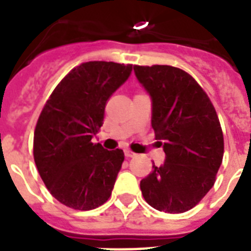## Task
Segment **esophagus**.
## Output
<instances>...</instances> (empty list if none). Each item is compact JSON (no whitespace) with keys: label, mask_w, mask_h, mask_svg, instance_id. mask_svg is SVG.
Here are the masks:
<instances>
[{"label":"esophagus","mask_w":251,"mask_h":251,"mask_svg":"<svg viewBox=\"0 0 251 251\" xmlns=\"http://www.w3.org/2000/svg\"><path fill=\"white\" fill-rule=\"evenodd\" d=\"M125 156L126 157H134V156H135V153H134V152H131V151H129V150H125Z\"/></svg>","instance_id":"1"}]
</instances>
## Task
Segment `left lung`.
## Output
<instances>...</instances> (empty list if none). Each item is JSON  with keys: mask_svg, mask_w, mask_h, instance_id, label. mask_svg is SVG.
Returning <instances> with one entry per match:
<instances>
[{"mask_svg": "<svg viewBox=\"0 0 251 251\" xmlns=\"http://www.w3.org/2000/svg\"><path fill=\"white\" fill-rule=\"evenodd\" d=\"M152 101V127L165 162L140 180L143 197L156 210L192 209L211 189L225 142L217 112L192 76L170 66L134 67Z\"/></svg>", "mask_w": 251, "mask_h": 251, "instance_id": "obj_1", "label": "left lung"}]
</instances>
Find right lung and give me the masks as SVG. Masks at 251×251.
I'll return each instance as SVG.
<instances>
[{
  "instance_id": "obj_1",
  "label": "right lung",
  "mask_w": 251,
  "mask_h": 251,
  "mask_svg": "<svg viewBox=\"0 0 251 251\" xmlns=\"http://www.w3.org/2000/svg\"><path fill=\"white\" fill-rule=\"evenodd\" d=\"M131 71L130 64L82 63L60 81L41 112L34 162L50 193L66 206L91 210L111 196L124 152L91 139L103 125L107 100Z\"/></svg>"
}]
</instances>
